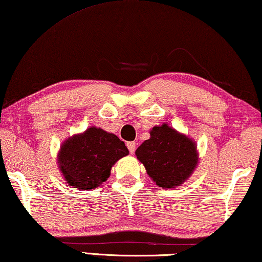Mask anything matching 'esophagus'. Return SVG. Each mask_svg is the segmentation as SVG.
Wrapping results in <instances>:
<instances>
[{"label":"esophagus","mask_w":262,"mask_h":262,"mask_svg":"<svg viewBox=\"0 0 262 262\" xmlns=\"http://www.w3.org/2000/svg\"><path fill=\"white\" fill-rule=\"evenodd\" d=\"M127 147H128V149H129V153H130V154H134L135 147H136L135 142H128V143H127Z\"/></svg>","instance_id":"obj_1"}]
</instances>
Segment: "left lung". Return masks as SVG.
<instances>
[{
    "label": "left lung",
    "instance_id": "obj_1",
    "mask_svg": "<svg viewBox=\"0 0 262 262\" xmlns=\"http://www.w3.org/2000/svg\"><path fill=\"white\" fill-rule=\"evenodd\" d=\"M149 134L135 151L147 174L162 188L183 185L198 167L196 142L167 123L154 126Z\"/></svg>",
    "mask_w": 262,
    "mask_h": 262
}]
</instances>
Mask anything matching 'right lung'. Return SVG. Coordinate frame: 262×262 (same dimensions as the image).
<instances>
[{"label":"right lung","mask_w":262,"mask_h":262,"mask_svg":"<svg viewBox=\"0 0 262 262\" xmlns=\"http://www.w3.org/2000/svg\"><path fill=\"white\" fill-rule=\"evenodd\" d=\"M128 154L126 144L115 134L89 127L62 142L57 167L73 188L91 190L107 181L112 167Z\"/></svg>","instance_id":"add662e5"}]
</instances>
